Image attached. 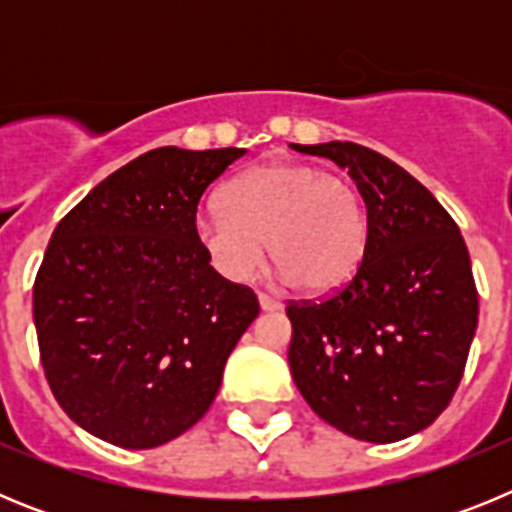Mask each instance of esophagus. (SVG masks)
<instances>
[{"instance_id":"34e87169","label":"esophagus","mask_w":512,"mask_h":512,"mask_svg":"<svg viewBox=\"0 0 512 512\" xmlns=\"http://www.w3.org/2000/svg\"><path fill=\"white\" fill-rule=\"evenodd\" d=\"M259 307L264 312H274V310H282V302L277 297L266 295V292H259Z\"/></svg>"}]
</instances>
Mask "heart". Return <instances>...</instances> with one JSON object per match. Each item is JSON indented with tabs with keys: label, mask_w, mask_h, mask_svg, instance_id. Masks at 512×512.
<instances>
[{
	"label": "heart",
	"mask_w": 512,
	"mask_h": 512,
	"mask_svg": "<svg viewBox=\"0 0 512 512\" xmlns=\"http://www.w3.org/2000/svg\"><path fill=\"white\" fill-rule=\"evenodd\" d=\"M220 206L200 212L194 238L212 269L248 282L269 256L307 292L341 289L369 241L364 197L351 179L297 161H271L225 184Z\"/></svg>",
	"instance_id": "b5f03b06"
}]
</instances>
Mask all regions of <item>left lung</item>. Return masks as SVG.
I'll return each mask as SVG.
<instances>
[{"mask_svg":"<svg viewBox=\"0 0 512 512\" xmlns=\"http://www.w3.org/2000/svg\"><path fill=\"white\" fill-rule=\"evenodd\" d=\"M292 148L348 169L369 220L354 279L320 302L287 305L292 379L346 436H413L451 402L477 330L467 243L441 202L382 153L348 140Z\"/></svg>","mask_w":512,"mask_h":512,"instance_id":"obj_1","label":"left lung"}]
</instances>
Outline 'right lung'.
Listing matches in <instances>:
<instances>
[{
  "label": "right lung",
  "mask_w": 512,
  "mask_h": 512,
  "mask_svg": "<svg viewBox=\"0 0 512 512\" xmlns=\"http://www.w3.org/2000/svg\"><path fill=\"white\" fill-rule=\"evenodd\" d=\"M246 148H153L63 217L33 287L45 379L63 413L122 449L189 431L259 315L194 238L205 189Z\"/></svg>",
  "instance_id": "1"
}]
</instances>
